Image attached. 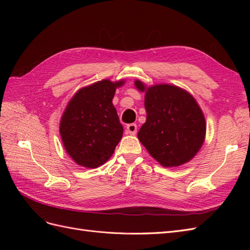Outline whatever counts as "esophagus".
<instances>
[{
  "instance_id": "1",
  "label": "esophagus",
  "mask_w": 250,
  "mask_h": 250,
  "mask_svg": "<svg viewBox=\"0 0 250 250\" xmlns=\"http://www.w3.org/2000/svg\"><path fill=\"white\" fill-rule=\"evenodd\" d=\"M126 129H127L128 133L134 135L138 131V126H137V124H128L127 127H126Z\"/></svg>"
}]
</instances>
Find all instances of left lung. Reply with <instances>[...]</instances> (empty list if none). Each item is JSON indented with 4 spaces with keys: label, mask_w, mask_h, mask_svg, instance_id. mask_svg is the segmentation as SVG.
I'll list each match as a JSON object with an SVG mask.
<instances>
[{
    "label": "left lung",
    "mask_w": 250,
    "mask_h": 250,
    "mask_svg": "<svg viewBox=\"0 0 250 250\" xmlns=\"http://www.w3.org/2000/svg\"><path fill=\"white\" fill-rule=\"evenodd\" d=\"M140 92H145L146 122L138 133L140 142L150 155L164 167H178L197 154L206 139V119L194 97L171 84L146 87L134 81Z\"/></svg>",
    "instance_id": "obj_1"
}]
</instances>
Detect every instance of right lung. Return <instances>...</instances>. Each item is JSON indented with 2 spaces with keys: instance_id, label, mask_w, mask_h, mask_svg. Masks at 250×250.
<instances>
[{
  "instance_id": "add662e5",
  "label": "right lung",
  "mask_w": 250,
  "mask_h": 250,
  "mask_svg": "<svg viewBox=\"0 0 250 250\" xmlns=\"http://www.w3.org/2000/svg\"><path fill=\"white\" fill-rule=\"evenodd\" d=\"M123 84L124 80L98 81L80 88L67 103L59 132L67 154L79 166L98 168L115 152L123 126L112 98Z\"/></svg>"
}]
</instances>
